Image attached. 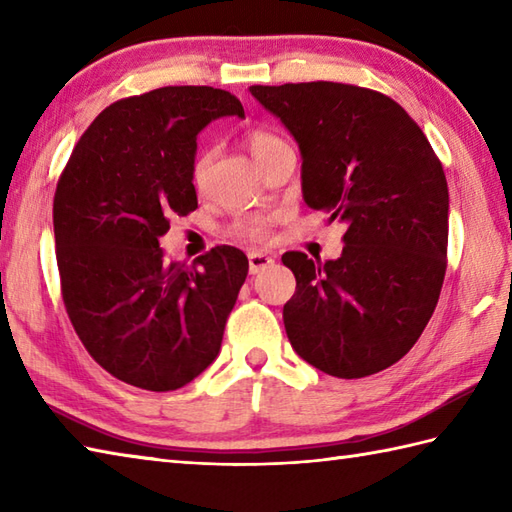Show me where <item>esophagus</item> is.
I'll return each mask as SVG.
<instances>
[{
  "instance_id": "1",
  "label": "esophagus",
  "mask_w": 512,
  "mask_h": 512,
  "mask_svg": "<svg viewBox=\"0 0 512 512\" xmlns=\"http://www.w3.org/2000/svg\"><path fill=\"white\" fill-rule=\"evenodd\" d=\"M273 264H275V259L270 257L268 253H262V250H253V253H248V270H250V275L264 273V270L270 268Z\"/></svg>"
}]
</instances>
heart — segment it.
<instances>
[{
	"label": "heart",
	"instance_id": "1",
	"mask_svg": "<svg viewBox=\"0 0 512 512\" xmlns=\"http://www.w3.org/2000/svg\"><path fill=\"white\" fill-rule=\"evenodd\" d=\"M246 145L253 154L255 160L264 158L268 151H273L275 147L284 145V140L279 136L266 132V129H255L246 136ZM209 165H211V151L202 149L195 154L193 162H191V182L195 189L204 187L206 173H209ZM275 222V215H266V213H257V215H248L237 220L231 228V233L237 239H244V242H264V239L270 235V226Z\"/></svg>",
	"mask_w": 512,
	"mask_h": 512
}]
</instances>
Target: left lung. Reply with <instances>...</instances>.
I'll return each instance as SVG.
<instances>
[{
    "label": "left lung",
    "instance_id": "obj_1",
    "mask_svg": "<svg viewBox=\"0 0 512 512\" xmlns=\"http://www.w3.org/2000/svg\"><path fill=\"white\" fill-rule=\"evenodd\" d=\"M301 149L310 209L347 224L343 255L290 250L297 290L284 306L295 352L336 378L398 363L427 328L447 273L449 187L418 123L369 88L312 81L253 85Z\"/></svg>",
    "mask_w": 512,
    "mask_h": 512
}]
</instances>
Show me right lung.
I'll list each match as a JSON object with an SVG mask.
<instances>
[{"mask_svg":"<svg viewBox=\"0 0 512 512\" xmlns=\"http://www.w3.org/2000/svg\"><path fill=\"white\" fill-rule=\"evenodd\" d=\"M220 116L242 118L244 107L209 85L127 96L85 129L57 182L65 312L94 361L127 385L173 391L202 374L246 281L248 259L235 246L187 266L167 262L158 242L171 215L198 209L195 140Z\"/></svg>","mask_w":512,"mask_h":512,"instance_id":"add662e5","label":"right lung"}]
</instances>
